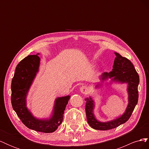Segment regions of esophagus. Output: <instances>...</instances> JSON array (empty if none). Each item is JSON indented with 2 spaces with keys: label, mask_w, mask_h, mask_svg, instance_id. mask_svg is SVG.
I'll return each mask as SVG.
<instances>
[{
  "label": "esophagus",
  "mask_w": 149,
  "mask_h": 149,
  "mask_svg": "<svg viewBox=\"0 0 149 149\" xmlns=\"http://www.w3.org/2000/svg\"><path fill=\"white\" fill-rule=\"evenodd\" d=\"M80 91L83 94H86L89 93V89L87 86H83L82 87L80 88Z\"/></svg>",
  "instance_id": "1"
}]
</instances>
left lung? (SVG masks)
I'll return each instance as SVG.
<instances>
[{"label": "left lung", "instance_id": "8db88e82", "mask_svg": "<svg viewBox=\"0 0 149 149\" xmlns=\"http://www.w3.org/2000/svg\"><path fill=\"white\" fill-rule=\"evenodd\" d=\"M116 57L114 61L112 71L109 73L104 72L100 76V83L96 85V88L102 86L104 81L111 79L108 84L113 83L127 84V91L128 93V104L124 114L116 119L107 122H101L98 120L94 114L95 102L90 96L85 98L86 101V114L89 125L94 129L106 130L114 129L127 122L131 116L135 107L138 102L139 93L138 85L139 84V76L135 69L133 64L127 58L122 56L119 53H116Z\"/></svg>", "mask_w": 149, "mask_h": 149}]
</instances>
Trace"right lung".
I'll use <instances>...</instances> for the list:
<instances>
[{
    "label": "right lung",
    "instance_id": "right-lung-1",
    "mask_svg": "<svg viewBox=\"0 0 149 149\" xmlns=\"http://www.w3.org/2000/svg\"><path fill=\"white\" fill-rule=\"evenodd\" d=\"M39 53L29 55L17 65L11 84V102L13 110L28 128L38 132H55L63 121L64 111L70 96L55 99L52 114L49 118L38 119L26 106V97L30 88L39 71Z\"/></svg>",
    "mask_w": 149,
    "mask_h": 149
}]
</instances>
